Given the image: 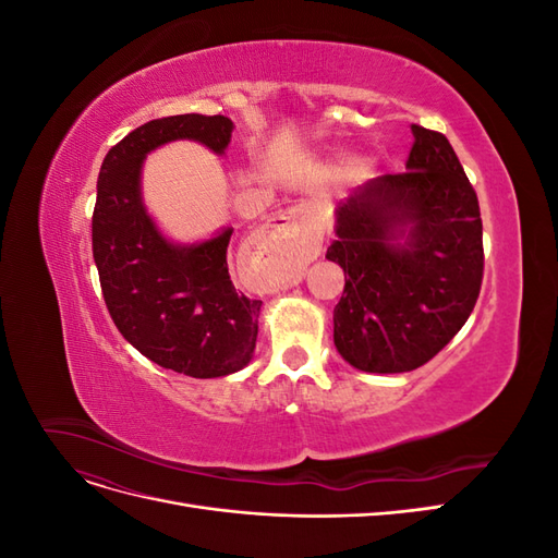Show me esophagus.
<instances>
[{"label":"esophagus","instance_id":"esophagus-1","mask_svg":"<svg viewBox=\"0 0 558 558\" xmlns=\"http://www.w3.org/2000/svg\"><path fill=\"white\" fill-rule=\"evenodd\" d=\"M277 230L286 232V240H289L293 246H298L302 253L316 251L320 246V228L314 221V216L305 209V207H293L289 211L279 214L277 218H272L269 223Z\"/></svg>","mask_w":558,"mask_h":558}]
</instances>
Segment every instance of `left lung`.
<instances>
[{
  "mask_svg": "<svg viewBox=\"0 0 558 558\" xmlns=\"http://www.w3.org/2000/svg\"><path fill=\"white\" fill-rule=\"evenodd\" d=\"M404 174L359 185L335 207L326 258L344 269L335 347L363 373H410L442 351L475 307L482 218L445 134L412 125Z\"/></svg>",
  "mask_w": 558,
  "mask_h": 558,
  "instance_id": "8db88e82",
  "label": "left lung"
}]
</instances>
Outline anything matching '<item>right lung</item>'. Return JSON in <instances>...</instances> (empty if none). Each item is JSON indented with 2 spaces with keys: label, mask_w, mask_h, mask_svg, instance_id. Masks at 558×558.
<instances>
[{
  "label": "right lung",
  "mask_w": 558,
  "mask_h": 558,
  "mask_svg": "<svg viewBox=\"0 0 558 558\" xmlns=\"http://www.w3.org/2000/svg\"><path fill=\"white\" fill-rule=\"evenodd\" d=\"M232 130L221 113L158 118L111 146L97 179L93 258L113 324L148 361L195 379L251 363L263 302L230 281L232 228L193 244L165 238L144 205L142 170L148 154L181 140L226 156Z\"/></svg>",
  "instance_id": "1"
}]
</instances>
